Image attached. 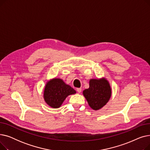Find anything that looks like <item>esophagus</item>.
<instances>
[{"instance_id": "obj_1", "label": "esophagus", "mask_w": 150, "mask_h": 150, "mask_svg": "<svg viewBox=\"0 0 150 150\" xmlns=\"http://www.w3.org/2000/svg\"><path fill=\"white\" fill-rule=\"evenodd\" d=\"M81 90H82V89H81V88H77V89H76L77 92H79V93H80V92H81Z\"/></svg>"}]
</instances>
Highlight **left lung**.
Listing matches in <instances>:
<instances>
[{
    "label": "left lung",
    "mask_w": 150,
    "mask_h": 150,
    "mask_svg": "<svg viewBox=\"0 0 150 150\" xmlns=\"http://www.w3.org/2000/svg\"><path fill=\"white\" fill-rule=\"evenodd\" d=\"M83 96L89 106L93 110H99L105 106L111 98L112 89L105 77L89 80V88L83 91Z\"/></svg>",
    "instance_id": "obj_1"
}]
</instances>
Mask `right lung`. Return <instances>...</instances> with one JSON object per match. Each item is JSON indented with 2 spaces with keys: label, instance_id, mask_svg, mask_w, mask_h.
<instances>
[{
  "label": "right lung",
  "instance_id": "right-lung-1",
  "mask_svg": "<svg viewBox=\"0 0 150 150\" xmlns=\"http://www.w3.org/2000/svg\"><path fill=\"white\" fill-rule=\"evenodd\" d=\"M76 91L59 78L47 81L44 86L43 98L45 103L52 108L61 107L66 98L76 93Z\"/></svg>",
  "mask_w": 150,
  "mask_h": 150
}]
</instances>
